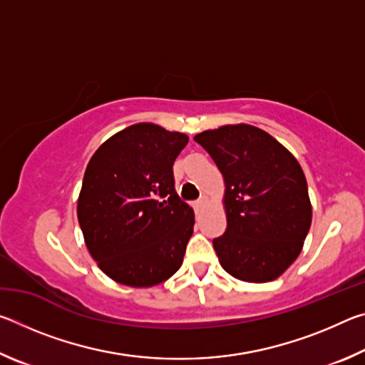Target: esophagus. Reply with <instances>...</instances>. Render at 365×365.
Masks as SVG:
<instances>
[{"label": "esophagus", "instance_id": "34e87169", "mask_svg": "<svg viewBox=\"0 0 365 365\" xmlns=\"http://www.w3.org/2000/svg\"><path fill=\"white\" fill-rule=\"evenodd\" d=\"M206 205H207L206 197H201V200H197V201L195 202V209H196V211H200V209H202Z\"/></svg>", "mask_w": 365, "mask_h": 365}]
</instances>
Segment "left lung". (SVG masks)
<instances>
[{
	"label": "left lung",
	"mask_w": 365,
	"mask_h": 365,
	"mask_svg": "<svg viewBox=\"0 0 365 365\" xmlns=\"http://www.w3.org/2000/svg\"><path fill=\"white\" fill-rule=\"evenodd\" d=\"M225 180V233L212 240L235 279L264 283L299 256L312 220L307 182L285 146L261 128L238 123L195 137Z\"/></svg>",
	"instance_id": "1"
}]
</instances>
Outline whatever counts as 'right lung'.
<instances>
[{
	"label": "right lung",
	"mask_w": 365,
	"mask_h": 365,
	"mask_svg": "<svg viewBox=\"0 0 365 365\" xmlns=\"http://www.w3.org/2000/svg\"><path fill=\"white\" fill-rule=\"evenodd\" d=\"M188 137L135 123L86 165L77 217L100 269L127 287H153L180 269L195 214L175 191L174 163Z\"/></svg>",
	"instance_id": "right-lung-1"
}]
</instances>
